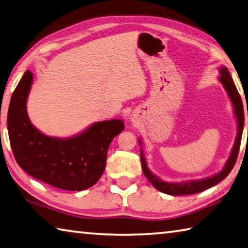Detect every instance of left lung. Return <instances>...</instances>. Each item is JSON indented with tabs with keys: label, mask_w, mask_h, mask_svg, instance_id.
<instances>
[{
	"label": "left lung",
	"mask_w": 248,
	"mask_h": 248,
	"mask_svg": "<svg viewBox=\"0 0 248 248\" xmlns=\"http://www.w3.org/2000/svg\"><path fill=\"white\" fill-rule=\"evenodd\" d=\"M220 80L222 82L225 90L229 94L230 99L233 103L234 111H235L236 120H237V126H238V132L237 136L235 140V144L233 146L231 155H230L229 160L225 163V167L222 171L215 176H211L209 179L201 180V181H190L186 182V183H167V182H163L154 175L148 170V167L146 164V159L144 157V154H142V150L140 149V159H141V169L144 174L146 175L147 179L150 182L151 184L155 186V188H157L160 192L168 195H173V196H180V195H192V194H197L203 192L208 188L212 187V186L217 185L220 183L221 181L224 180L227 177L230 172L232 171L234 164L236 162L238 151H240V146H241V140H242V133H243V127H244V108H243V102L241 99V95L238 93L235 85H234L233 79L227 67H222L220 69ZM248 116V112H247Z\"/></svg>",
	"instance_id": "1"
}]
</instances>
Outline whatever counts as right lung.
I'll use <instances>...</instances> for the list:
<instances>
[{
    "instance_id": "right-lung-1",
    "label": "right lung",
    "mask_w": 248,
    "mask_h": 248,
    "mask_svg": "<svg viewBox=\"0 0 248 248\" xmlns=\"http://www.w3.org/2000/svg\"><path fill=\"white\" fill-rule=\"evenodd\" d=\"M32 73L27 71L12 94L7 114L11 147L18 166L34 179L65 190L94 185L106 169L111 141L124 129L121 120L93 124L69 140L46 136L30 123L26 102Z\"/></svg>"
}]
</instances>
